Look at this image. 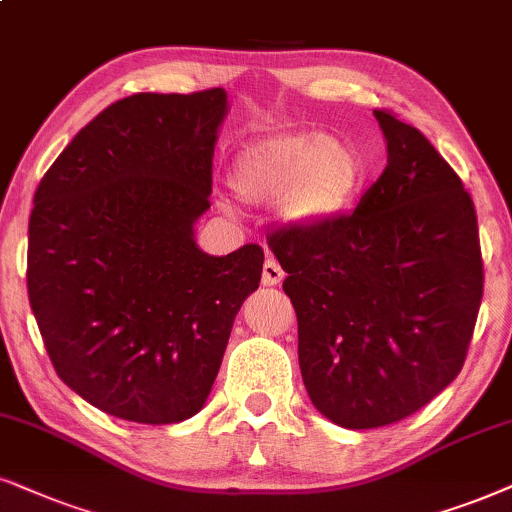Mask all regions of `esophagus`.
<instances>
[{"instance_id": "34e87169", "label": "esophagus", "mask_w": 512, "mask_h": 512, "mask_svg": "<svg viewBox=\"0 0 512 512\" xmlns=\"http://www.w3.org/2000/svg\"><path fill=\"white\" fill-rule=\"evenodd\" d=\"M283 278H286V271L281 269V264H278L274 257H269L262 267V283L264 286H278Z\"/></svg>"}]
</instances>
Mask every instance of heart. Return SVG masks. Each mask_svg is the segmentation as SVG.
Listing matches in <instances>:
<instances>
[{
    "mask_svg": "<svg viewBox=\"0 0 512 512\" xmlns=\"http://www.w3.org/2000/svg\"><path fill=\"white\" fill-rule=\"evenodd\" d=\"M368 165L352 141L316 129H286L245 141L226 184L245 205H267L293 229H319L345 217L364 191Z\"/></svg>",
    "mask_w": 512,
    "mask_h": 512,
    "instance_id": "heart-1",
    "label": "heart"
}]
</instances>
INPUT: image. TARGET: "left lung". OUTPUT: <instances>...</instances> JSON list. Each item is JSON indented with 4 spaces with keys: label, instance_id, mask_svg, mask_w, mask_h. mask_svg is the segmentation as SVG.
<instances>
[{
    "label": "left lung",
    "instance_id": "8db88e82",
    "mask_svg": "<svg viewBox=\"0 0 512 512\" xmlns=\"http://www.w3.org/2000/svg\"><path fill=\"white\" fill-rule=\"evenodd\" d=\"M387 167L354 215L269 238L309 399L347 430L423 409L463 368L482 302L475 205L416 127L373 111Z\"/></svg>",
    "mask_w": 512,
    "mask_h": 512
}]
</instances>
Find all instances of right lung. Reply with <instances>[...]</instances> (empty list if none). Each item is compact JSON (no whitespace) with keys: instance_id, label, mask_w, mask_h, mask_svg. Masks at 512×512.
Here are the masks:
<instances>
[{"instance_id":"add662e5","label":"right lung","mask_w":512,"mask_h":512,"mask_svg":"<svg viewBox=\"0 0 512 512\" xmlns=\"http://www.w3.org/2000/svg\"><path fill=\"white\" fill-rule=\"evenodd\" d=\"M224 89L134 94L96 115L35 191L28 295L58 378L115 418L196 416L264 252L196 243Z\"/></svg>"}]
</instances>
